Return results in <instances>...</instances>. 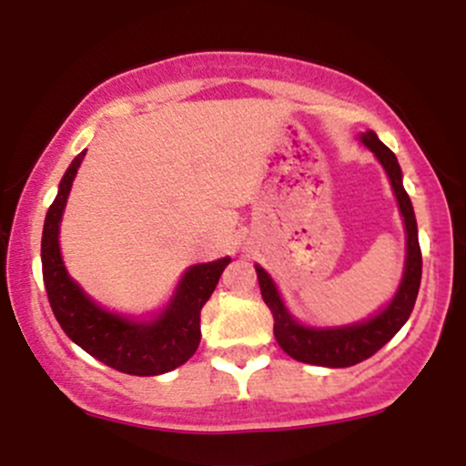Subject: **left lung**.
<instances>
[{
	"label": "left lung",
	"instance_id": "obj_1",
	"mask_svg": "<svg viewBox=\"0 0 466 466\" xmlns=\"http://www.w3.org/2000/svg\"><path fill=\"white\" fill-rule=\"evenodd\" d=\"M361 142L377 155L379 162L386 168L390 184H392L394 195H397L400 215L405 221V232H408V258H405V274L394 300L383 309L381 313L374 315L368 322L355 326H341V329H307L298 324L289 315V311L278 296L274 280L267 276L263 267H256L258 274L260 293L269 311L274 313V335L280 349L293 357L296 361L313 363V366L329 368H349L355 366L374 352L388 344L394 335L399 333L400 326L408 322L414 309L416 296H419L420 276H422V256L419 245V229H416L414 208L408 192L400 181V166L397 155L377 137V133L368 131L361 136Z\"/></svg>",
	"mask_w": 466,
	"mask_h": 466
}]
</instances>
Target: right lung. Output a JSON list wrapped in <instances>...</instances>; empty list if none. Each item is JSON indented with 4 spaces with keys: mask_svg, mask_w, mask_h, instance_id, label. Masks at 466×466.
<instances>
[{
    "mask_svg": "<svg viewBox=\"0 0 466 466\" xmlns=\"http://www.w3.org/2000/svg\"><path fill=\"white\" fill-rule=\"evenodd\" d=\"M83 157L85 151L74 157L63 175L56 199L46 215L41 238L44 282L56 322L74 344L114 370L136 377L175 370L199 349L201 309L210 300L229 258L190 267L181 278L173 302L153 322H133L100 309L67 276L58 249V223Z\"/></svg>",
    "mask_w": 466,
    "mask_h": 466,
    "instance_id": "1",
    "label": "right lung"
}]
</instances>
